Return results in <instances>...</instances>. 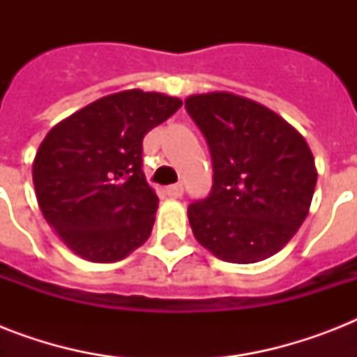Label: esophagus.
I'll list each match as a JSON object with an SVG mask.
<instances>
[{"label":"esophagus","instance_id":"1","mask_svg":"<svg viewBox=\"0 0 357 357\" xmlns=\"http://www.w3.org/2000/svg\"><path fill=\"white\" fill-rule=\"evenodd\" d=\"M167 195L170 196V198H181L183 196V185L181 183H176V185H170V187H167Z\"/></svg>","mask_w":357,"mask_h":357}]
</instances>
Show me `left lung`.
Returning <instances> with one entry per match:
<instances>
[{"instance_id": "obj_1", "label": "left lung", "mask_w": 357, "mask_h": 357, "mask_svg": "<svg viewBox=\"0 0 357 357\" xmlns=\"http://www.w3.org/2000/svg\"><path fill=\"white\" fill-rule=\"evenodd\" d=\"M213 159V189L189 206L196 241L248 265L278 254L307 217L317 168L305 139L280 114L231 92L185 100Z\"/></svg>"}]
</instances>
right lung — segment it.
Returning a JSON list of instances; mask_svg holds the SVG:
<instances>
[{
	"label": "right lung",
	"instance_id": "1",
	"mask_svg": "<svg viewBox=\"0 0 357 357\" xmlns=\"http://www.w3.org/2000/svg\"><path fill=\"white\" fill-rule=\"evenodd\" d=\"M183 102L122 91L89 103L47 131L33 161L42 215L74 254L123 259L148 241L159 198L142 172V139Z\"/></svg>",
	"mask_w": 357,
	"mask_h": 357
}]
</instances>
